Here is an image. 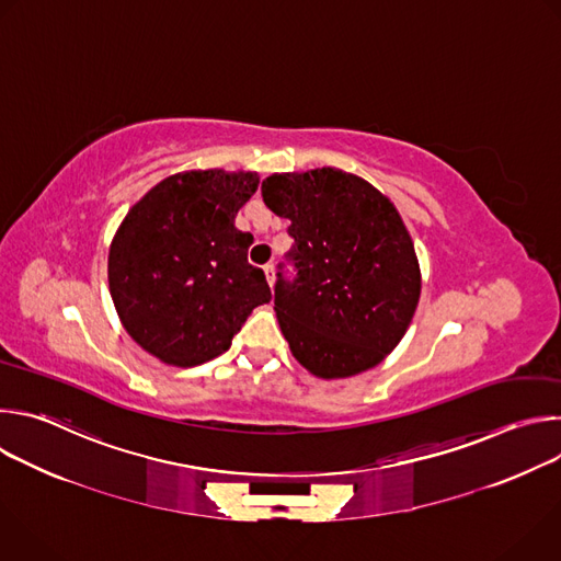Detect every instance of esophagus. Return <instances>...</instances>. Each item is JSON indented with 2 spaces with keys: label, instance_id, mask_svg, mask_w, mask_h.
<instances>
[{
  "label": "esophagus",
  "instance_id": "1",
  "mask_svg": "<svg viewBox=\"0 0 561 561\" xmlns=\"http://www.w3.org/2000/svg\"><path fill=\"white\" fill-rule=\"evenodd\" d=\"M264 275H266V282L273 286V282H275V266H273V264H266V266H264Z\"/></svg>",
  "mask_w": 561,
  "mask_h": 561
}]
</instances>
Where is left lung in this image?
I'll list each match as a JSON object with an SVG mask.
<instances>
[{
    "label": "left lung",
    "mask_w": 561,
    "mask_h": 561,
    "mask_svg": "<svg viewBox=\"0 0 561 561\" xmlns=\"http://www.w3.org/2000/svg\"><path fill=\"white\" fill-rule=\"evenodd\" d=\"M262 197L290 221L275 310L295 359L324 379L377 366L404 337L422 290L402 217L368 182L337 169L271 175Z\"/></svg>",
    "instance_id": "obj_1"
}]
</instances>
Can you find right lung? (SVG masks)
Masks as SVG:
<instances>
[{"label":"right lung","mask_w":561,"mask_h":561,"mask_svg":"<svg viewBox=\"0 0 561 561\" xmlns=\"http://www.w3.org/2000/svg\"><path fill=\"white\" fill-rule=\"evenodd\" d=\"M257 184L255 173H180L128 210L108 284L124 329L150 355L175 366L213 359L271 301L264 271L249 264L253 234L232 224Z\"/></svg>","instance_id":"add662e5"}]
</instances>
